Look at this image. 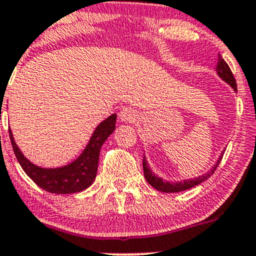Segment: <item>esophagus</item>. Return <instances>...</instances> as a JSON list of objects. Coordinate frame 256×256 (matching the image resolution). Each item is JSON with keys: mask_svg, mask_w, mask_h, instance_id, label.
<instances>
[{"mask_svg": "<svg viewBox=\"0 0 256 256\" xmlns=\"http://www.w3.org/2000/svg\"><path fill=\"white\" fill-rule=\"evenodd\" d=\"M118 118L124 122H135L138 118V114L132 108H124L118 112Z\"/></svg>", "mask_w": 256, "mask_h": 256, "instance_id": "obj_1", "label": "esophagus"}]
</instances>
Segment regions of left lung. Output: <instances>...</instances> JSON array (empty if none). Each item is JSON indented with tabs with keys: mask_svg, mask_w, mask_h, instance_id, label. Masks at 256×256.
<instances>
[{
	"mask_svg": "<svg viewBox=\"0 0 256 256\" xmlns=\"http://www.w3.org/2000/svg\"><path fill=\"white\" fill-rule=\"evenodd\" d=\"M216 70H217V74H218L220 77L225 80L226 83H228V84H230L231 87H232L234 90L238 92V88H236V80H235V78H234L232 72H231L230 66H228V63H226V62L221 58V56H218V63H217ZM222 154H224V152H222ZM222 154H221V156L218 158L217 163L214 166V168H212L210 172H207L206 174L197 176V178H194V179H188V180H183V182H176V183L168 182V180H163L160 176H155V174L152 172V169L149 168V166H148L146 158L144 156L142 158V168H144L145 179H146L148 183H149L152 187H154L155 190H160V192H164V193L182 192V190H190V188L196 187V186H198V184H200L202 182H204L206 179H208L210 176L214 173V170H216L217 166H218L220 162H221V159H222Z\"/></svg>",
	"mask_w": 256,
	"mask_h": 256,
	"instance_id": "left-lung-1",
	"label": "left lung"
}]
</instances>
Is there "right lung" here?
<instances>
[{
    "label": "right lung",
    "mask_w": 256,
    "mask_h": 256,
    "mask_svg": "<svg viewBox=\"0 0 256 256\" xmlns=\"http://www.w3.org/2000/svg\"><path fill=\"white\" fill-rule=\"evenodd\" d=\"M116 117V114H114L102 121L96 128L94 132L90 136V142L78 159L60 168H42L28 160L16 145L11 130H8L10 140L21 168L40 188L56 194L77 193L90 187L94 180L98 168L101 146L114 131Z\"/></svg>",
    "instance_id": "add662e5"
}]
</instances>
